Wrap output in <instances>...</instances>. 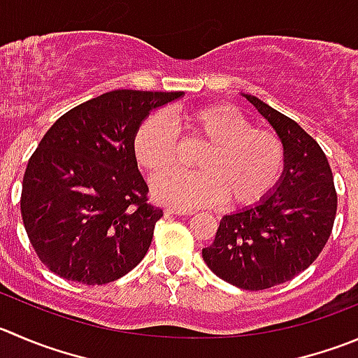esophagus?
<instances>
[{
    "label": "esophagus",
    "mask_w": 358,
    "mask_h": 358,
    "mask_svg": "<svg viewBox=\"0 0 358 358\" xmlns=\"http://www.w3.org/2000/svg\"><path fill=\"white\" fill-rule=\"evenodd\" d=\"M166 214H177V216H192L195 210L192 209H181V207H166L165 209Z\"/></svg>",
    "instance_id": "34e87169"
}]
</instances>
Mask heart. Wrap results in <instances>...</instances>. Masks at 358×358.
<instances>
[{
  "instance_id": "heart-1",
  "label": "heart",
  "mask_w": 358,
  "mask_h": 358,
  "mask_svg": "<svg viewBox=\"0 0 358 358\" xmlns=\"http://www.w3.org/2000/svg\"><path fill=\"white\" fill-rule=\"evenodd\" d=\"M186 142L206 149L195 159L196 172L164 173L152 182V195L179 207L209 206L224 200L250 207L272 193L285 170L283 141L271 130L253 128L243 112L228 105H203L176 115ZM134 156L151 176L169 172L179 156L177 138L166 119L151 114L134 135Z\"/></svg>"
}]
</instances>
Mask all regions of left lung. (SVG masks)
<instances>
[{"instance_id":"left-lung-1","label":"left lung","mask_w":358,"mask_h":358,"mask_svg":"<svg viewBox=\"0 0 358 358\" xmlns=\"http://www.w3.org/2000/svg\"><path fill=\"white\" fill-rule=\"evenodd\" d=\"M244 96L283 141V176L257 206L221 217L202 257L217 278L257 292L287 283L318 258L334 227L338 193L318 142L294 119L257 96Z\"/></svg>"}]
</instances>
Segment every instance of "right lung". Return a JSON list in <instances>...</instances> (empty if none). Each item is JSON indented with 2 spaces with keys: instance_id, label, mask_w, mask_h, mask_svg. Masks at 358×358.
Listing matches in <instances>:
<instances>
[{
  "instance_id": "right-lung-1",
  "label": "right lung",
  "mask_w": 358,
  "mask_h": 358,
  "mask_svg": "<svg viewBox=\"0 0 358 358\" xmlns=\"http://www.w3.org/2000/svg\"><path fill=\"white\" fill-rule=\"evenodd\" d=\"M181 96L110 91L68 110L43 135L24 173L20 214L49 271L105 285L141 264L163 210L148 202L134 135L152 108Z\"/></svg>"
}]
</instances>
